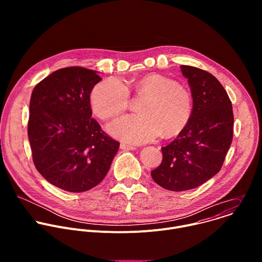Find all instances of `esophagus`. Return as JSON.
Instances as JSON below:
<instances>
[{
    "mask_svg": "<svg viewBox=\"0 0 262 262\" xmlns=\"http://www.w3.org/2000/svg\"><path fill=\"white\" fill-rule=\"evenodd\" d=\"M120 148L122 149V150H135V149H136L135 146L128 145V144H125V143H121Z\"/></svg>",
    "mask_w": 262,
    "mask_h": 262,
    "instance_id": "34e87169",
    "label": "esophagus"
}]
</instances>
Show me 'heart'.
I'll return each instance as SVG.
<instances>
[{
	"mask_svg": "<svg viewBox=\"0 0 262 262\" xmlns=\"http://www.w3.org/2000/svg\"><path fill=\"white\" fill-rule=\"evenodd\" d=\"M145 96L139 113L125 115L112 122L107 130L114 137L132 144H143L157 138L161 132L172 137L179 134L190 121L193 97L189 89L158 73L130 81L127 87L117 78L96 84L90 94L94 114L106 120L116 117L129 102V92Z\"/></svg>",
	"mask_w": 262,
	"mask_h": 262,
	"instance_id": "b5f03b06",
	"label": "heart"
}]
</instances>
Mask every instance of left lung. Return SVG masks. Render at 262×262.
<instances>
[{
  "label": "left lung",
  "mask_w": 262,
  "mask_h": 262,
  "mask_svg": "<svg viewBox=\"0 0 262 262\" xmlns=\"http://www.w3.org/2000/svg\"><path fill=\"white\" fill-rule=\"evenodd\" d=\"M193 97L190 121L170 144L162 147V164L151 171L162 188L188 191L213 177L222 168L233 138L230 98L211 73L181 65Z\"/></svg>",
  "instance_id": "8db88e82"
}]
</instances>
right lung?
Segmentation results:
<instances>
[{"label":"right lung","instance_id":"1","mask_svg":"<svg viewBox=\"0 0 262 262\" xmlns=\"http://www.w3.org/2000/svg\"><path fill=\"white\" fill-rule=\"evenodd\" d=\"M97 71L66 67L37 84L30 100L28 137L33 162L53 185L71 193L96 186L119 149L91 118Z\"/></svg>","mask_w":262,"mask_h":262}]
</instances>
